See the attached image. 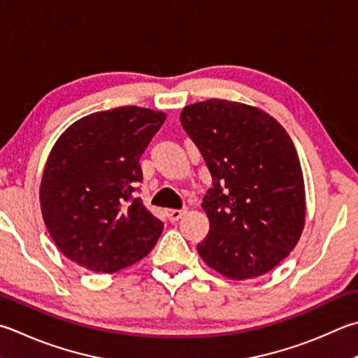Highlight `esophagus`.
Masks as SVG:
<instances>
[{
    "mask_svg": "<svg viewBox=\"0 0 358 358\" xmlns=\"http://www.w3.org/2000/svg\"><path fill=\"white\" fill-rule=\"evenodd\" d=\"M166 214H167L169 220H172V222H175V220H180L181 217L185 216L186 208H183V210H167Z\"/></svg>",
    "mask_w": 358,
    "mask_h": 358,
    "instance_id": "obj_1",
    "label": "esophagus"
}]
</instances>
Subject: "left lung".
I'll return each mask as SVG.
<instances>
[{
    "label": "left lung",
    "instance_id": "obj_1",
    "mask_svg": "<svg viewBox=\"0 0 358 358\" xmlns=\"http://www.w3.org/2000/svg\"><path fill=\"white\" fill-rule=\"evenodd\" d=\"M180 120L213 177L201 201L210 233L197 244L200 258L231 280L264 275L305 227L303 173L289 134L263 109L231 100L187 105Z\"/></svg>",
    "mask_w": 358,
    "mask_h": 358
}]
</instances>
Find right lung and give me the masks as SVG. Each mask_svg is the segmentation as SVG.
Masks as SVG:
<instances>
[{"label": "right lung", "instance_id": "obj_1", "mask_svg": "<svg viewBox=\"0 0 358 358\" xmlns=\"http://www.w3.org/2000/svg\"><path fill=\"white\" fill-rule=\"evenodd\" d=\"M164 120L155 109L120 106L73 122L55 142L38 199L50 236L70 262L113 274L152 252L164 225L131 192Z\"/></svg>", "mask_w": 358, "mask_h": 358}]
</instances>
